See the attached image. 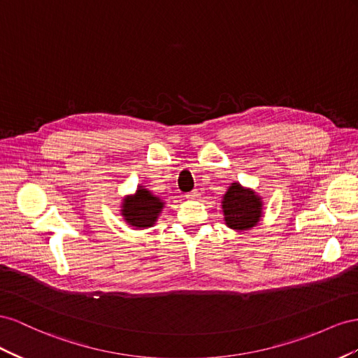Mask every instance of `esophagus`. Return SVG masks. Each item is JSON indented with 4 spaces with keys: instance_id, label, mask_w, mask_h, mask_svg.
I'll return each mask as SVG.
<instances>
[{
    "instance_id": "34e87169",
    "label": "esophagus",
    "mask_w": 358,
    "mask_h": 358,
    "mask_svg": "<svg viewBox=\"0 0 358 358\" xmlns=\"http://www.w3.org/2000/svg\"><path fill=\"white\" fill-rule=\"evenodd\" d=\"M186 198L187 199H199L201 198V193L195 189V190H192V192H189L187 195H186Z\"/></svg>"
}]
</instances>
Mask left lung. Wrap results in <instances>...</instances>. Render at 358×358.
Listing matches in <instances>:
<instances>
[{
	"label": "left lung",
	"mask_w": 358,
	"mask_h": 358,
	"mask_svg": "<svg viewBox=\"0 0 358 358\" xmlns=\"http://www.w3.org/2000/svg\"><path fill=\"white\" fill-rule=\"evenodd\" d=\"M262 198L250 187L234 181L222 199L223 220L234 231H249L262 217Z\"/></svg>",
	"instance_id": "1"
}]
</instances>
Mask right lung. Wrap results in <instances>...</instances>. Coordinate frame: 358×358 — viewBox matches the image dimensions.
<instances>
[{"label":"right lung","instance_id":"right-lung-1","mask_svg":"<svg viewBox=\"0 0 358 358\" xmlns=\"http://www.w3.org/2000/svg\"><path fill=\"white\" fill-rule=\"evenodd\" d=\"M165 207V201L155 195L145 186H138L136 192L122 198L121 216L134 229H145L155 227L159 214Z\"/></svg>","mask_w":358,"mask_h":358}]
</instances>
